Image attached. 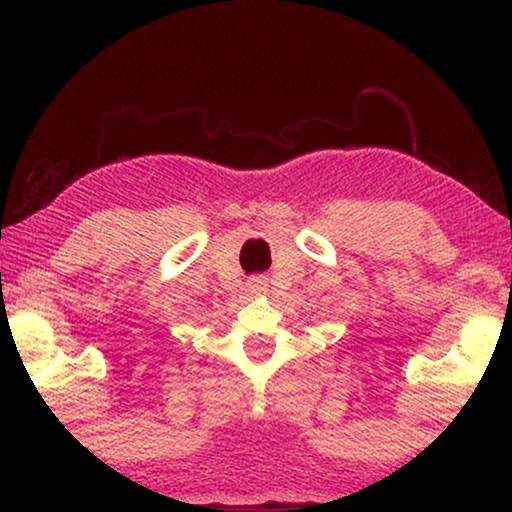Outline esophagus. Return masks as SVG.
<instances>
[{
  "label": "esophagus",
  "instance_id": "1",
  "mask_svg": "<svg viewBox=\"0 0 512 512\" xmlns=\"http://www.w3.org/2000/svg\"><path fill=\"white\" fill-rule=\"evenodd\" d=\"M247 289L254 293V296H261V293L268 291V282H265V277H249Z\"/></svg>",
  "mask_w": 512,
  "mask_h": 512
}]
</instances>
